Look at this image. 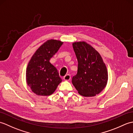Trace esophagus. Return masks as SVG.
Returning <instances> with one entry per match:
<instances>
[{
	"label": "esophagus",
	"instance_id": "esophagus-1",
	"mask_svg": "<svg viewBox=\"0 0 133 133\" xmlns=\"http://www.w3.org/2000/svg\"><path fill=\"white\" fill-rule=\"evenodd\" d=\"M63 79L64 81H69L71 79V75L70 74H67L64 76Z\"/></svg>",
	"mask_w": 133,
	"mask_h": 133
}]
</instances>
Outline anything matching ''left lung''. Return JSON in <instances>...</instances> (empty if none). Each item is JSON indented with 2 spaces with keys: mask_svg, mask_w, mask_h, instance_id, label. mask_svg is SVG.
<instances>
[{
  "mask_svg": "<svg viewBox=\"0 0 133 133\" xmlns=\"http://www.w3.org/2000/svg\"><path fill=\"white\" fill-rule=\"evenodd\" d=\"M78 64L72 83L80 95L94 97L102 91L108 80V72L101 55L85 42L72 43Z\"/></svg>",
  "mask_w": 133,
  "mask_h": 133,
  "instance_id": "obj_1",
  "label": "left lung"
}]
</instances>
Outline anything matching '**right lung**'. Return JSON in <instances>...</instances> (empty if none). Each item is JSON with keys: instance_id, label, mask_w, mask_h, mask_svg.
Returning a JSON list of instances; mask_svg holds the SVG:
<instances>
[{"instance_id": "right-lung-1", "label": "right lung", "mask_w": 133, "mask_h": 133, "mask_svg": "<svg viewBox=\"0 0 133 133\" xmlns=\"http://www.w3.org/2000/svg\"><path fill=\"white\" fill-rule=\"evenodd\" d=\"M63 43V42L55 39L47 41L36 51L29 62L26 69V82L36 95H51L62 81L57 69L50 60Z\"/></svg>"}]
</instances>
